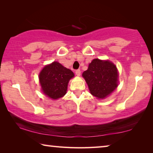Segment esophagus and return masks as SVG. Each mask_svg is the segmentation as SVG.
I'll return each instance as SVG.
<instances>
[{
    "label": "esophagus",
    "instance_id": "esophagus-1",
    "mask_svg": "<svg viewBox=\"0 0 153 153\" xmlns=\"http://www.w3.org/2000/svg\"><path fill=\"white\" fill-rule=\"evenodd\" d=\"M80 74H81V71H80V69H77V70H76V74L77 76H79Z\"/></svg>",
    "mask_w": 153,
    "mask_h": 153
}]
</instances>
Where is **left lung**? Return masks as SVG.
Wrapping results in <instances>:
<instances>
[{
	"mask_svg": "<svg viewBox=\"0 0 153 153\" xmlns=\"http://www.w3.org/2000/svg\"><path fill=\"white\" fill-rule=\"evenodd\" d=\"M82 76L86 80L90 93L98 98H104L117 87V67L109 61L94 59Z\"/></svg>",
	"mask_w": 153,
	"mask_h": 153,
	"instance_id": "8db88e82",
	"label": "left lung"
}]
</instances>
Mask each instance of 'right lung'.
Masks as SVG:
<instances>
[{
  "label": "right lung",
  "mask_w": 153,
  "mask_h": 153,
  "mask_svg": "<svg viewBox=\"0 0 153 153\" xmlns=\"http://www.w3.org/2000/svg\"><path fill=\"white\" fill-rule=\"evenodd\" d=\"M74 76L70 69L55 61L44 67L39 79L44 93L49 98L58 99L66 94L68 82Z\"/></svg>",
  "instance_id": "add662e5"
}]
</instances>
